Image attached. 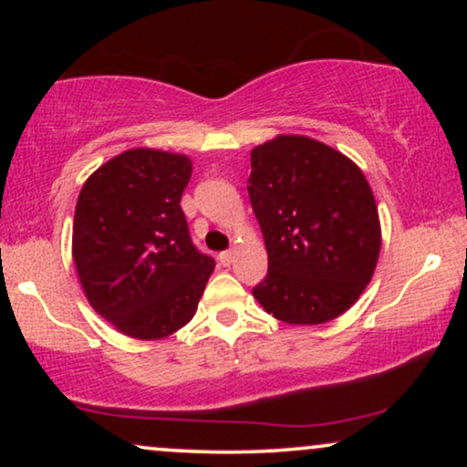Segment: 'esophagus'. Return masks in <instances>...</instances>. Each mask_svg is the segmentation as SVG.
Returning a JSON list of instances; mask_svg holds the SVG:
<instances>
[{
	"instance_id": "1",
	"label": "esophagus",
	"mask_w": 467,
	"mask_h": 467,
	"mask_svg": "<svg viewBox=\"0 0 467 467\" xmlns=\"http://www.w3.org/2000/svg\"><path fill=\"white\" fill-rule=\"evenodd\" d=\"M219 261H221V265H229L234 261V251H223L221 254H219Z\"/></svg>"
}]
</instances>
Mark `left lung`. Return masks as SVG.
I'll list each match as a JSON object with an SVG mask.
<instances>
[{
	"label": "left lung",
	"mask_w": 467,
	"mask_h": 467,
	"mask_svg": "<svg viewBox=\"0 0 467 467\" xmlns=\"http://www.w3.org/2000/svg\"><path fill=\"white\" fill-rule=\"evenodd\" d=\"M248 197L267 248L253 296L291 325L340 317L366 289L380 253V221L363 171L306 136L251 150Z\"/></svg>",
	"instance_id": "obj_1"
}]
</instances>
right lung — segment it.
Here are the masks:
<instances>
[{
    "mask_svg": "<svg viewBox=\"0 0 467 467\" xmlns=\"http://www.w3.org/2000/svg\"><path fill=\"white\" fill-rule=\"evenodd\" d=\"M191 159L131 149L93 171L74 214L72 254L88 304L120 334L161 340L193 318L214 259L181 208Z\"/></svg>",
    "mask_w": 467,
    "mask_h": 467,
    "instance_id": "obj_1",
    "label": "right lung"
}]
</instances>
